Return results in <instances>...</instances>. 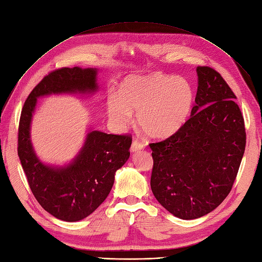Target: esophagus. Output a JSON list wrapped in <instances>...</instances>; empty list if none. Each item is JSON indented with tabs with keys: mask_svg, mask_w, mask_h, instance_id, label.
<instances>
[{
	"mask_svg": "<svg viewBox=\"0 0 262 262\" xmlns=\"http://www.w3.org/2000/svg\"><path fill=\"white\" fill-rule=\"evenodd\" d=\"M144 147V144L139 142L138 140H134L132 142V145H131V152L134 153V152H139L142 150V148Z\"/></svg>",
	"mask_w": 262,
	"mask_h": 262,
	"instance_id": "1",
	"label": "esophagus"
}]
</instances>
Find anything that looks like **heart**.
I'll use <instances>...</instances> for the list:
<instances>
[{
    "mask_svg": "<svg viewBox=\"0 0 262 262\" xmlns=\"http://www.w3.org/2000/svg\"><path fill=\"white\" fill-rule=\"evenodd\" d=\"M194 90L183 77L161 74L125 78L107 103L108 116L118 129L137 121L148 138L166 139L179 132L192 112Z\"/></svg>",
    "mask_w": 262,
    "mask_h": 262,
    "instance_id": "obj_1",
    "label": "heart"
}]
</instances>
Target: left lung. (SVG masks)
<instances>
[{"label": "left lung", "mask_w": 262, "mask_h": 262, "mask_svg": "<svg viewBox=\"0 0 262 262\" xmlns=\"http://www.w3.org/2000/svg\"><path fill=\"white\" fill-rule=\"evenodd\" d=\"M197 93L190 118L172 137L151 143V189L175 217L209 214L227 197L246 146L236 96L209 67H196Z\"/></svg>", "instance_id": "8db88e82"}]
</instances>
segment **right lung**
I'll use <instances>...</instances> for the list:
<instances>
[{
    "label": "right lung",
    "instance_id": "add662e5",
    "mask_svg": "<svg viewBox=\"0 0 262 262\" xmlns=\"http://www.w3.org/2000/svg\"><path fill=\"white\" fill-rule=\"evenodd\" d=\"M97 68H61L41 80L26 99L19 120L18 157L35 199L63 222L88 217L107 199L115 175L130 158L132 139L89 125L75 158L63 164L40 160L32 142V122L37 99L49 96L91 97L99 91Z\"/></svg>",
    "mask_w": 262,
    "mask_h": 262
}]
</instances>
